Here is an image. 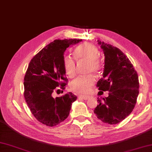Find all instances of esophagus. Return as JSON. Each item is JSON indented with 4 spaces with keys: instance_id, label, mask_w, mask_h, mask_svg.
Segmentation results:
<instances>
[{
    "instance_id": "esophagus-1",
    "label": "esophagus",
    "mask_w": 152,
    "mask_h": 152,
    "mask_svg": "<svg viewBox=\"0 0 152 152\" xmlns=\"http://www.w3.org/2000/svg\"><path fill=\"white\" fill-rule=\"evenodd\" d=\"M90 97H91V96H90L89 95H78V98L84 99V100H88Z\"/></svg>"
}]
</instances>
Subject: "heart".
Listing matches in <instances>:
<instances>
[{"label":"heart","instance_id":"obj_1","mask_svg":"<svg viewBox=\"0 0 152 152\" xmlns=\"http://www.w3.org/2000/svg\"><path fill=\"white\" fill-rule=\"evenodd\" d=\"M99 51L96 46L90 42H86L77 47L74 50V57L78 62L88 61L89 72H97L101 68V63L99 59ZM63 67L68 76L73 77L76 74V63L69 56L63 58ZM95 83V78L92 75L79 76L70 83L72 91L78 93H86L89 91Z\"/></svg>","mask_w":152,"mask_h":152}]
</instances>
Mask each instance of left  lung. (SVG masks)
<instances>
[{"label": "left lung", "mask_w": 152, "mask_h": 152, "mask_svg": "<svg viewBox=\"0 0 152 152\" xmlns=\"http://www.w3.org/2000/svg\"><path fill=\"white\" fill-rule=\"evenodd\" d=\"M104 55L102 78L96 86L101 91H108L107 97L98 98L94 113L106 124H116L133 111L139 93L138 77L133 64L118 48L99 40Z\"/></svg>", "instance_id": "obj_1"}]
</instances>
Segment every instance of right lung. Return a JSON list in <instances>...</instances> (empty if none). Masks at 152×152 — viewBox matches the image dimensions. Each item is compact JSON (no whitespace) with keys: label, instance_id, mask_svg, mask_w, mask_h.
Here are the masks:
<instances>
[{"label":"right lung","instance_id":"add662e5","mask_svg":"<svg viewBox=\"0 0 152 152\" xmlns=\"http://www.w3.org/2000/svg\"><path fill=\"white\" fill-rule=\"evenodd\" d=\"M82 41L54 40L40 50L28 64L24 78V96L31 113L42 124L50 127L59 124L69 116L72 104L77 99L72 93L60 97H53V94L57 87L64 89L66 86L64 51Z\"/></svg>","mask_w":152,"mask_h":152}]
</instances>
